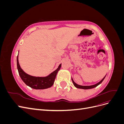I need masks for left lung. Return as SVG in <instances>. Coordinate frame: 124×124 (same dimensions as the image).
Here are the masks:
<instances>
[{
    "label": "left lung",
    "instance_id": "left-lung-1",
    "mask_svg": "<svg viewBox=\"0 0 124 124\" xmlns=\"http://www.w3.org/2000/svg\"><path fill=\"white\" fill-rule=\"evenodd\" d=\"M107 75V74H106ZM106 76H105L102 80H101L99 82H98V83H97V84H94V85H90V86H82V85H78L77 84V83H76L74 82V81H73V80L72 78V82L73 83V85H74V86L78 88H80V89H92V88H95L96 87H97V86L99 85V84H100L101 83H102V81H103V80L104 79L105 77H106Z\"/></svg>",
    "mask_w": 124,
    "mask_h": 124
}]
</instances>
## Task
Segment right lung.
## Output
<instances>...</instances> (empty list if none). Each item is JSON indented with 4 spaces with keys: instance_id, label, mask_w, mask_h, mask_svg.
<instances>
[{
    "instance_id": "add662e5",
    "label": "right lung",
    "mask_w": 124,
    "mask_h": 124,
    "mask_svg": "<svg viewBox=\"0 0 124 124\" xmlns=\"http://www.w3.org/2000/svg\"><path fill=\"white\" fill-rule=\"evenodd\" d=\"M61 66L62 63L59 65L57 69L46 77H39L32 76L25 73L22 70L18 62V55L17 56V68L21 79L27 86L35 89H44L50 88L53 86L56 75L58 71L61 69Z\"/></svg>"
}]
</instances>
